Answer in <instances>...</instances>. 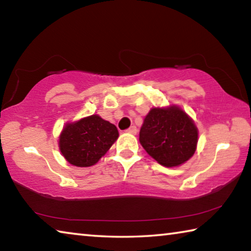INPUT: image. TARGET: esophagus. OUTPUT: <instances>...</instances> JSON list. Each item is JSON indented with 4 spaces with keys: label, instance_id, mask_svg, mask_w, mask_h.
Returning a JSON list of instances; mask_svg holds the SVG:
<instances>
[{
    "label": "esophagus",
    "instance_id": "1",
    "mask_svg": "<svg viewBox=\"0 0 251 251\" xmlns=\"http://www.w3.org/2000/svg\"><path fill=\"white\" fill-rule=\"evenodd\" d=\"M126 133H129V134H136V133H137V128H136V127L135 126H130L129 127V128H127L126 130Z\"/></svg>",
    "mask_w": 251,
    "mask_h": 251
}]
</instances>
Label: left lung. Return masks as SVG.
I'll return each instance as SVG.
<instances>
[{
  "mask_svg": "<svg viewBox=\"0 0 251 251\" xmlns=\"http://www.w3.org/2000/svg\"><path fill=\"white\" fill-rule=\"evenodd\" d=\"M198 130L194 122L177 106L151 108L139 131V142L160 165L174 167L194 155Z\"/></svg>",
  "mask_w": 251,
  "mask_h": 251,
  "instance_id": "left-lung-1",
  "label": "left lung"
}]
</instances>
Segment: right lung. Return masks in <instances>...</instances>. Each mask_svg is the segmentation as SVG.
Segmentation results:
<instances>
[{
	"mask_svg": "<svg viewBox=\"0 0 251 251\" xmlns=\"http://www.w3.org/2000/svg\"><path fill=\"white\" fill-rule=\"evenodd\" d=\"M117 137L115 125L92 115L64 127L59 136V150L70 164L88 167L106 154Z\"/></svg>",
	"mask_w": 251,
	"mask_h": 251,
	"instance_id": "right-lung-1",
	"label": "right lung"
}]
</instances>
